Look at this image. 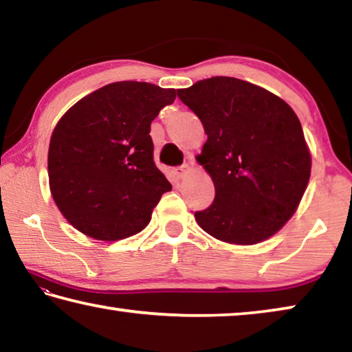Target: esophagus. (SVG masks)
Masks as SVG:
<instances>
[{"instance_id": "1", "label": "esophagus", "mask_w": 352, "mask_h": 352, "mask_svg": "<svg viewBox=\"0 0 352 352\" xmlns=\"http://www.w3.org/2000/svg\"><path fill=\"white\" fill-rule=\"evenodd\" d=\"M188 170H189V166L188 164H183V166H180V168H175L174 169V174L178 178H183L184 175L188 174Z\"/></svg>"}]
</instances>
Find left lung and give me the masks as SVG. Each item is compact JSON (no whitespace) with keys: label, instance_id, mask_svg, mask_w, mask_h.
<instances>
[{"label":"left lung","instance_id":"1","mask_svg":"<svg viewBox=\"0 0 352 352\" xmlns=\"http://www.w3.org/2000/svg\"><path fill=\"white\" fill-rule=\"evenodd\" d=\"M177 94L208 135L197 162L216 197L195 211L200 228L239 245L269 239L294 216L311 177L300 119L281 98L236 77L199 80Z\"/></svg>","mask_w":352,"mask_h":352}]
</instances>
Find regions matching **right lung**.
<instances>
[{
    "instance_id": "add662e5",
    "label": "right lung",
    "mask_w": 352,
    "mask_h": 352,
    "mask_svg": "<svg viewBox=\"0 0 352 352\" xmlns=\"http://www.w3.org/2000/svg\"><path fill=\"white\" fill-rule=\"evenodd\" d=\"M175 100L174 88L109 83L74 104L57 122L47 152L52 199L63 217L98 241L144 230L172 189L153 162L151 124Z\"/></svg>"
}]
</instances>
